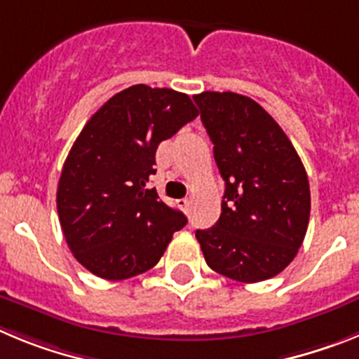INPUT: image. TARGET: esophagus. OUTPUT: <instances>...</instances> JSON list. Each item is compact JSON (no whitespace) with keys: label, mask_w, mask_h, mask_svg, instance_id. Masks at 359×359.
I'll list each match as a JSON object with an SVG mask.
<instances>
[{"label":"esophagus","mask_w":359,"mask_h":359,"mask_svg":"<svg viewBox=\"0 0 359 359\" xmlns=\"http://www.w3.org/2000/svg\"><path fill=\"white\" fill-rule=\"evenodd\" d=\"M177 207L182 208V210L187 214L190 208V199H180V201H177Z\"/></svg>","instance_id":"obj_1"}]
</instances>
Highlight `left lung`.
Returning <instances> with one entry per match:
<instances>
[{"mask_svg":"<svg viewBox=\"0 0 359 359\" xmlns=\"http://www.w3.org/2000/svg\"><path fill=\"white\" fill-rule=\"evenodd\" d=\"M194 102L224 180L217 223L196 231L205 261L233 280H268L293 261L306 237V169L286 133L250 97L205 91Z\"/></svg>","mask_w":359,"mask_h":359,"instance_id":"1","label":"left lung"}]
</instances>
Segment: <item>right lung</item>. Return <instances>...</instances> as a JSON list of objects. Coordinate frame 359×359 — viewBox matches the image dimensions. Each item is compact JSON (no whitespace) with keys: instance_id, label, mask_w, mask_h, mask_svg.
<instances>
[{"instance_id":"obj_1","label":"right lung","mask_w":359,"mask_h":359,"mask_svg":"<svg viewBox=\"0 0 359 359\" xmlns=\"http://www.w3.org/2000/svg\"><path fill=\"white\" fill-rule=\"evenodd\" d=\"M198 116L189 95L136 84L111 97L73 144L57 187V212L69 250L88 271L123 280L156 266L180 210L147 189L160 142Z\"/></svg>"}]
</instances>
